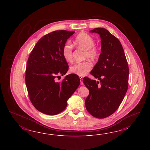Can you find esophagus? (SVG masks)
<instances>
[{
  "instance_id": "obj_1",
  "label": "esophagus",
  "mask_w": 150,
  "mask_h": 150,
  "mask_svg": "<svg viewBox=\"0 0 150 150\" xmlns=\"http://www.w3.org/2000/svg\"><path fill=\"white\" fill-rule=\"evenodd\" d=\"M79 78H80V82H81L80 84H81V85H83V81H82V76H79Z\"/></svg>"
}]
</instances>
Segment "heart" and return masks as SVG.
<instances>
[{"label": "heart", "mask_w": 150, "mask_h": 150, "mask_svg": "<svg viewBox=\"0 0 150 150\" xmlns=\"http://www.w3.org/2000/svg\"><path fill=\"white\" fill-rule=\"evenodd\" d=\"M75 42L79 47L86 50L85 59L95 60L100 54L98 48L95 45V40L91 35L85 32H81L77 35ZM62 54L65 60L68 62L73 61V45L70 42L64 45ZM92 68V64L89 61L76 63L70 68V72L79 76H85Z\"/></svg>", "instance_id": "b5f03b06"}]
</instances>
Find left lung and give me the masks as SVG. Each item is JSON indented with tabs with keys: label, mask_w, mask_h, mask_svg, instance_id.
Here are the masks:
<instances>
[{
	"label": "left lung",
	"mask_w": 150,
	"mask_h": 150,
	"mask_svg": "<svg viewBox=\"0 0 150 150\" xmlns=\"http://www.w3.org/2000/svg\"><path fill=\"white\" fill-rule=\"evenodd\" d=\"M101 39V53L91 74L100 81L84 77L90 93L86 108L94 117L102 119L113 114L123 101L128 88L129 67L120 42L104 28H96Z\"/></svg>",
	"instance_id": "obj_1"
}]
</instances>
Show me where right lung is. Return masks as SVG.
<instances>
[{
    "instance_id": "right-lung-1",
    "label": "right lung",
    "mask_w": 150,
    "mask_h": 150,
    "mask_svg": "<svg viewBox=\"0 0 150 150\" xmlns=\"http://www.w3.org/2000/svg\"><path fill=\"white\" fill-rule=\"evenodd\" d=\"M74 33L59 30L45 35L28 57L25 75L28 96L33 105L43 113L54 115L63 112L80 83L79 76L74 74L67 75L60 82L55 81L68 70L62 49Z\"/></svg>"
}]
</instances>
